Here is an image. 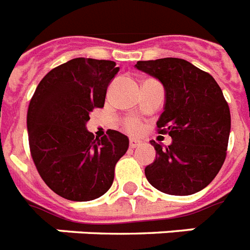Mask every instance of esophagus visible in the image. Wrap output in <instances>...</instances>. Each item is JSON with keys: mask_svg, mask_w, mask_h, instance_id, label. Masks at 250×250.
<instances>
[{"mask_svg": "<svg viewBox=\"0 0 250 250\" xmlns=\"http://www.w3.org/2000/svg\"><path fill=\"white\" fill-rule=\"evenodd\" d=\"M140 144H142V142H140V140L134 139V138H130V142H129L130 148H137V147H139Z\"/></svg>", "mask_w": 250, "mask_h": 250, "instance_id": "34e87169", "label": "esophagus"}]
</instances>
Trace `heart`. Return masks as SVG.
<instances>
[{
	"instance_id": "1",
	"label": "heart",
	"mask_w": 250,
	"mask_h": 250,
	"mask_svg": "<svg viewBox=\"0 0 250 250\" xmlns=\"http://www.w3.org/2000/svg\"><path fill=\"white\" fill-rule=\"evenodd\" d=\"M125 127H126L129 131H131V133H138L140 130V127H142V125H140L139 121L135 120V119H127V120H125Z\"/></svg>"
}]
</instances>
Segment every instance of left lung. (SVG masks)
Instances as JSON below:
<instances>
[{"mask_svg":"<svg viewBox=\"0 0 250 250\" xmlns=\"http://www.w3.org/2000/svg\"><path fill=\"white\" fill-rule=\"evenodd\" d=\"M135 67L164 85L157 127L172 138L164 149L150 140L156 160L146 167V177L166 194H194L213 180L226 158L231 117L221 88L212 75L183 59L138 61Z\"/></svg>","mask_w":250,"mask_h":250,"instance_id":"left-lung-1","label":"left lung"}]
</instances>
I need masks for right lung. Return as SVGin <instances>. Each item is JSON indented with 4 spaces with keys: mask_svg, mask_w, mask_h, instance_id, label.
<instances>
[{
    "mask_svg": "<svg viewBox=\"0 0 250 250\" xmlns=\"http://www.w3.org/2000/svg\"><path fill=\"white\" fill-rule=\"evenodd\" d=\"M108 60L73 59L47 74L29 103V147L43 181L74 202L100 198L111 188L129 139L116 130L94 139L89 113L102 108L107 86L119 73Z\"/></svg>",
    "mask_w": 250,
    "mask_h": 250,
    "instance_id": "1",
    "label": "right lung"
}]
</instances>
